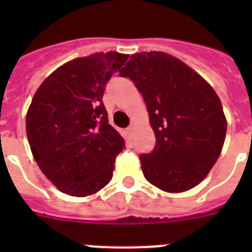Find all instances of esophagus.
<instances>
[{
	"mask_svg": "<svg viewBox=\"0 0 252 252\" xmlns=\"http://www.w3.org/2000/svg\"><path fill=\"white\" fill-rule=\"evenodd\" d=\"M128 132H130L131 133V135H132V133L133 132H135V125H131V126H130V127H128Z\"/></svg>",
	"mask_w": 252,
	"mask_h": 252,
	"instance_id": "obj_1",
	"label": "esophagus"
}]
</instances>
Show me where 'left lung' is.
Wrapping results in <instances>:
<instances>
[{
	"label": "left lung",
	"instance_id": "obj_1",
	"mask_svg": "<svg viewBox=\"0 0 252 252\" xmlns=\"http://www.w3.org/2000/svg\"><path fill=\"white\" fill-rule=\"evenodd\" d=\"M120 74L135 82L157 137L153 153L140 157L145 179L168 193L194 188L223 148L227 120L217 93L194 69L162 51L131 55Z\"/></svg>",
	"mask_w": 252,
	"mask_h": 252
}]
</instances>
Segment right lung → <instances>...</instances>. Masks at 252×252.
I'll return each instance as SVG.
<instances>
[{"label": "right lung", "mask_w": 252, "mask_h": 252, "mask_svg": "<svg viewBox=\"0 0 252 252\" xmlns=\"http://www.w3.org/2000/svg\"><path fill=\"white\" fill-rule=\"evenodd\" d=\"M128 59L95 53L60 65L35 92L26 135L40 170L60 192L87 197L110 183L124 137L108 124L102 102L111 75Z\"/></svg>", "instance_id": "1"}]
</instances>
